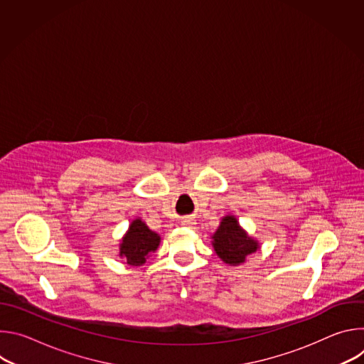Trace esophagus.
<instances>
[{"label": "esophagus", "mask_w": 364, "mask_h": 364, "mask_svg": "<svg viewBox=\"0 0 364 364\" xmlns=\"http://www.w3.org/2000/svg\"><path fill=\"white\" fill-rule=\"evenodd\" d=\"M181 225H183L184 228H188V229H194V228H196L194 219H186V220H183Z\"/></svg>", "instance_id": "esophagus-1"}]
</instances>
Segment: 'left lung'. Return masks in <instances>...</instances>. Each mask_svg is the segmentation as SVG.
I'll list each match as a JSON object with an SVG mask.
<instances>
[{"label":"left lung","instance_id":"left-lung-1","mask_svg":"<svg viewBox=\"0 0 364 364\" xmlns=\"http://www.w3.org/2000/svg\"><path fill=\"white\" fill-rule=\"evenodd\" d=\"M213 247L218 256L228 265H240L247 255L259 249L257 240L250 237L235 216H225L220 226L212 236Z\"/></svg>","mask_w":364,"mask_h":364}]
</instances>
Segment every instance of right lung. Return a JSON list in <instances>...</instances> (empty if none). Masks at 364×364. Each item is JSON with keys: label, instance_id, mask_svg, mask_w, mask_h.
Instances as JSON below:
<instances>
[{"label": "right lung", "instance_id": "1", "mask_svg": "<svg viewBox=\"0 0 364 364\" xmlns=\"http://www.w3.org/2000/svg\"><path fill=\"white\" fill-rule=\"evenodd\" d=\"M160 240L161 237L159 233L149 230V228L141 219H135L122 237L119 245V256L125 257L128 265L139 267L145 264L152 252L157 250Z\"/></svg>", "mask_w": 364, "mask_h": 364}]
</instances>
